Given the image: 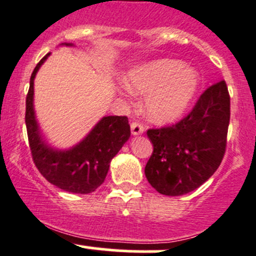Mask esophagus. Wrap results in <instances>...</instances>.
Here are the masks:
<instances>
[{"label":"esophagus","instance_id":"34e87169","mask_svg":"<svg viewBox=\"0 0 256 256\" xmlns=\"http://www.w3.org/2000/svg\"><path fill=\"white\" fill-rule=\"evenodd\" d=\"M130 128H132V134H133V136H140V134L144 133V130H145L144 126L140 124V123H138V122L132 123Z\"/></svg>","mask_w":256,"mask_h":256}]
</instances>
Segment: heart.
Instances as JSON below:
<instances>
[{"label": "heart", "instance_id": "obj_1", "mask_svg": "<svg viewBox=\"0 0 256 256\" xmlns=\"http://www.w3.org/2000/svg\"><path fill=\"white\" fill-rule=\"evenodd\" d=\"M178 60L164 58L139 66L129 73L130 92L148 95L145 114L158 124L178 120L190 106L200 85V76Z\"/></svg>", "mask_w": 256, "mask_h": 256}]
</instances>
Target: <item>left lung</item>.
Returning <instances> with one entry per match:
<instances>
[{"label": "left lung", "mask_w": 256, "mask_h": 256, "mask_svg": "<svg viewBox=\"0 0 256 256\" xmlns=\"http://www.w3.org/2000/svg\"><path fill=\"white\" fill-rule=\"evenodd\" d=\"M230 105L226 82L221 80L208 88L177 124L148 130L154 151L145 176L152 188L178 196L199 188L215 173L226 150Z\"/></svg>", "instance_id": "1"}]
</instances>
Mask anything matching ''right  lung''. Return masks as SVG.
<instances>
[{
	"label": "right lung",
	"mask_w": 256,
	"mask_h": 256,
	"mask_svg": "<svg viewBox=\"0 0 256 256\" xmlns=\"http://www.w3.org/2000/svg\"><path fill=\"white\" fill-rule=\"evenodd\" d=\"M62 45L73 46L64 42ZM50 54L34 68L26 95V124L32 160L39 172L60 189L70 193L89 194L105 180L111 160L130 136L126 116L102 117L85 138L70 149H54L41 134L34 111V79Z\"/></svg>",
	"instance_id": "1"
}]
</instances>
